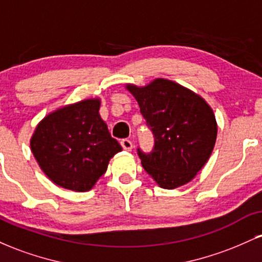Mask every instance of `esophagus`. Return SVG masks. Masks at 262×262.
<instances>
[{"label":"esophagus","mask_w":262,"mask_h":262,"mask_svg":"<svg viewBox=\"0 0 262 262\" xmlns=\"http://www.w3.org/2000/svg\"><path fill=\"white\" fill-rule=\"evenodd\" d=\"M121 145H122V148L124 149V150H132L133 149V143H132L130 140L129 139H123V140H121Z\"/></svg>","instance_id":"obj_1"}]
</instances>
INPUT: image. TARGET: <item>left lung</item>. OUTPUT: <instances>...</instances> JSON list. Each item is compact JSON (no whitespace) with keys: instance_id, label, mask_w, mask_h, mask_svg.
Returning <instances> with one entry per match:
<instances>
[{"instance_id":"1","label":"left lung","mask_w":262,"mask_h":262,"mask_svg":"<svg viewBox=\"0 0 262 262\" xmlns=\"http://www.w3.org/2000/svg\"><path fill=\"white\" fill-rule=\"evenodd\" d=\"M127 89L154 135L151 151L138 148L144 170L166 189L191 181L208 161L217 139L212 108L170 80L156 79L145 87L127 85Z\"/></svg>"}]
</instances>
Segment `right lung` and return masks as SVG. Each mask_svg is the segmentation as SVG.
Segmentation results:
<instances>
[{
    "instance_id": "right-lung-1",
    "label": "right lung",
    "mask_w": 262,
    "mask_h": 262,
    "mask_svg": "<svg viewBox=\"0 0 262 262\" xmlns=\"http://www.w3.org/2000/svg\"><path fill=\"white\" fill-rule=\"evenodd\" d=\"M98 98L85 100L48 114L35 128L32 152L55 185L86 192L106 172L122 146L102 121Z\"/></svg>"
}]
</instances>
